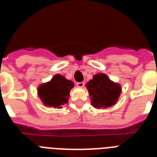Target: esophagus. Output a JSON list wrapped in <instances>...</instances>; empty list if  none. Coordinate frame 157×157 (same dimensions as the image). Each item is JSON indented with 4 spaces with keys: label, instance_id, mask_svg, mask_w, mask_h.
Returning a JSON list of instances; mask_svg holds the SVG:
<instances>
[{
    "label": "esophagus",
    "instance_id": "1",
    "mask_svg": "<svg viewBox=\"0 0 157 157\" xmlns=\"http://www.w3.org/2000/svg\"><path fill=\"white\" fill-rule=\"evenodd\" d=\"M76 85H77L78 87H80V88H82V87L84 86V85H85V83L83 82H77V83H76Z\"/></svg>",
    "mask_w": 157,
    "mask_h": 157
}]
</instances>
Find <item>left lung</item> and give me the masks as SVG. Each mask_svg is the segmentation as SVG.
Instances as JSON below:
<instances>
[{"label":"left lung","mask_w":157,"mask_h":157,"mask_svg":"<svg viewBox=\"0 0 157 157\" xmlns=\"http://www.w3.org/2000/svg\"><path fill=\"white\" fill-rule=\"evenodd\" d=\"M91 104L96 109L109 108L117 102L121 86L111 81L105 74H98L86 83Z\"/></svg>","instance_id":"1"}]
</instances>
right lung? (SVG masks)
Masks as SVG:
<instances>
[{
	"mask_svg": "<svg viewBox=\"0 0 157 157\" xmlns=\"http://www.w3.org/2000/svg\"><path fill=\"white\" fill-rule=\"evenodd\" d=\"M73 87V82L60 75H56L51 81L39 86L37 94L45 105L61 109L62 105L67 103L69 94Z\"/></svg>",
	"mask_w": 157,
	"mask_h": 157,
	"instance_id": "right-lung-1",
	"label": "right lung"
}]
</instances>
